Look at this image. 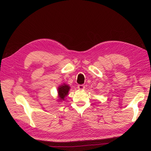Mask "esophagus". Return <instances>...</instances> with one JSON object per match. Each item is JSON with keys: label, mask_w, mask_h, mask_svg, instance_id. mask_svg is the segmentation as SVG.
<instances>
[{"label": "esophagus", "mask_w": 151, "mask_h": 151, "mask_svg": "<svg viewBox=\"0 0 151 151\" xmlns=\"http://www.w3.org/2000/svg\"><path fill=\"white\" fill-rule=\"evenodd\" d=\"M78 88L82 90V89H84L85 88V86L83 84H79V85H78Z\"/></svg>", "instance_id": "esophagus-1"}]
</instances>
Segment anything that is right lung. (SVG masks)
I'll use <instances>...</instances> for the list:
<instances>
[{
    "label": "right lung",
    "instance_id": "obj_1",
    "mask_svg": "<svg viewBox=\"0 0 151 151\" xmlns=\"http://www.w3.org/2000/svg\"><path fill=\"white\" fill-rule=\"evenodd\" d=\"M70 89L69 86L64 84L63 86H61L58 88V94L60 100H64L65 97L68 95V92Z\"/></svg>",
    "mask_w": 151,
    "mask_h": 151
}]
</instances>
